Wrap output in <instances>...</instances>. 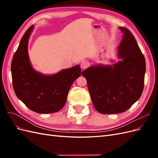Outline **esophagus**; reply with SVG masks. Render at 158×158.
<instances>
[{
  "mask_svg": "<svg viewBox=\"0 0 158 158\" xmlns=\"http://www.w3.org/2000/svg\"><path fill=\"white\" fill-rule=\"evenodd\" d=\"M89 65V63L87 60H82L80 63V66L82 69H85Z\"/></svg>",
  "mask_w": 158,
  "mask_h": 158,
  "instance_id": "1",
  "label": "esophagus"
}]
</instances>
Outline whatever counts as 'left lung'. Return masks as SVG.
<instances>
[{"label": "left lung", "mask_w": 158, "mask_h": 158, "mask_svg": "<svg viewBox=\"0 0 158 158\" xmlns=\"http://www.w3.org/2000/svg\"><path fill=\"white\" fill-rule=\"evenodd\" d=\"M113 65L91 66L82 72L95 109L102 114L126 111L140 98L144 85L146 61L135 37L126 27Z\"/></svg>", "instance_id": "8db88e82"}]
</instances>
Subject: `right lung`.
Masks as SVG:
<instances>
[{
	"mask_svg": "<svg viewBox=\"0 0 158 158\" xmlns=\"http://www.w3.org/2000/svg\"><path fill=\"white\" fill-rule=\"evenodd\" d=\"M33 25L23 34L12 64L11 73L14 92L31 111L52 113L64 107L69 89L81 75L79 65L63 69L52 75L43 74L33 69L28 55V41Z\"/></svg>",
	"mask_w": 158,
	"mask_h": 158,
	"instance_id": "obj_1",
	"label": "right lung"
}]
</instances>
